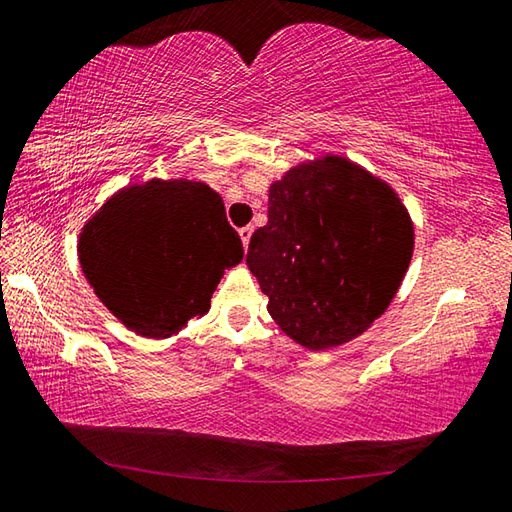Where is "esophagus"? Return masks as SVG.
Segmentation results:
<instances>
[{
  "instance_id": "34e87169",
  "label": "esophagus",
  "mask_w": 512,
  "mask_h": 512,
  "mask_svg": "<svg viewBox=\"0 0 512 512\" xmlns=\"http://www.w3.org/2000/svg\"><path fill=\"white\" fill-rule=\"evenodd\" d=\"M240 240H242V247H249V240H251V233H254V227H242L240 231Z\"/></svg>"
}]
</instances>
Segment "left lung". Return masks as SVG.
I'll return each mask as SVG.
<instances>
[{"label":"left lung","mask_w":512,"mask_h":512,"mask_svg":"<svg viewBox=\"0 0 512 512\" xmlns=\"http://www.w3.org/2000/svg\"><path fill=\"white\" fill-rule=\"evenodd\" d=\"M411 254L414 222L398 193L355 161L324 155L272 182L247 267L283 333L326 351L384 315Z\"/></svg>","instance_id":"obj_1"}]
</instances>
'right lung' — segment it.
Returning <instances> with one entry per match:
<instances>
[{
    "mask_svg": "<svg viewBox=\"0 0 512 512\" xmlns=\"http://www.w3.org/2000/svg\"><path fill=\"white\" fill-rule=\"evenodd\" d=\"M78 261L125 328L166 339L209 312L224 270L242 261V242L211 186L150 179L116 191L85 222Z\"/></svg>",
    "mask_w": 512,
    "mask_h": 512,
    "instance_id": "1",
    "label": "right lung"
}]
</instances>
